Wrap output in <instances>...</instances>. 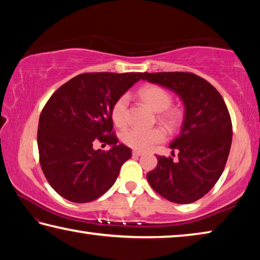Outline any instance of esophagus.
<instances>
[{
    "mask_svg": "<svg viewBox=\"0 0 260 260\" xmlns=\"http://www.w3.org/2000/svg\"><path fill=\"white\" fill-rule=\"evenodd\" d=\"M143 152H140V151H133V155L135 156V157H138V156H142L143 155Z\"/></svg>",
    "mask_w": 260,
    "mask_h": 260,
    "instance_id": "34e87169",
    "label": "esophagus"
}]
</instances>
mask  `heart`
Listing matches in <instances>:
<instances>
[{
	"label": "heart",
	"mask_w": 260,
	"mask_h": 260,
	"mask_svg": "<svg viewBox=\"0 0 260 260\" xmlns=\"http://www.w3.org/2000/svg\"><path fill=\"white\" fill-rule=\"evenodd\" d=\"M139 98L146 103L154 112H161V120L167 124H175L177 122V114L174 111H168L171 105V95L167 90L158 85H146L139 90ZM127 106H129V97L127 94H122L114 103L111 115L112 120L117 126L125 125L127 121ZM166 134L160 127L154 129H143V127H130L122 135V140L127 146L137 149V151H146L153 145L165 140Z\"/></svg>",
	"instance_id": "obj_1"
}]
</instances>
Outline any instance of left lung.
Here are the masks:
<instances>
[{
	"instance_id": "8db88e82",
	"label": "left lung",
	"mask_w": 260,
	"mask_h": 260,
	"mask_svg": "<svg viewBox=\"0 0 260 260\" xmlns=\"http://www.w3.org/2000/svg\"><path fill=\"white\" fill-rule=\"evenodd\" d=\"M143 80L165 86L184 104L180 134L170 144L172 156H157L147 174L152 188L179 204L198 201L210 190L224 171L232 145V122L220 93L193 73H144Z\"/></svg>"
}]
</instances>
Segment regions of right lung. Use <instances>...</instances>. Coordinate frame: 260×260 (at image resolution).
I'll list each match as a JSON object with an SVG mask.
<instances>
[{
  "label": "right lung",
  "instance_id": "add662e5",
  "mask_svg": "<svg viewBox=\"0 0 260 260\" xmlns=\"http://www.w3.org/2000/svg\"><path fill=\"white\" fill-rule=\"evenodd\" d=\"M143 73H84L62 84L39 120L40 163L51 187L71 202L102 197L116 181L131 149L117 145L111 111ZM95 140L111 145L95 151Z\"/></svg>",
  "mask_w": 260,
  "mask_h": 260
}]
</instances>
